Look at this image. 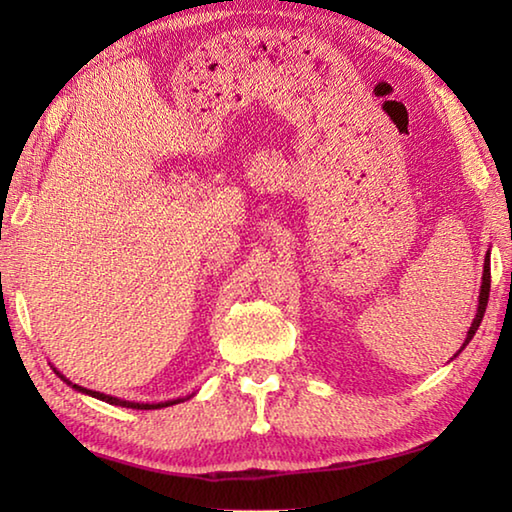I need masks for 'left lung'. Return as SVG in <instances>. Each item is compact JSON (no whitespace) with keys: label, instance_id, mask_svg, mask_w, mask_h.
Listing matches in <instances>:
<instances>
[{"label":"left lung","instance_id":"obj_1","mask_svg":"<svg viewBox=\"0 0 512 512\" xmlns=\"http://www.w3.org/2000/svg\"><path fill=\"white\" fill-rule=\"evenodd\" d=\"M488 298H490V250H488V253H485V262H483V277H481V291H479V305H476V316L472 320L470 329H467L463 348L472 341V336L476 334V329H479L481 320H483V314H485V307H488ZM461 350H458L454 357H458V354H461Z\"/></svg>","mask_w":512,"mask_h":512}]
</instances>
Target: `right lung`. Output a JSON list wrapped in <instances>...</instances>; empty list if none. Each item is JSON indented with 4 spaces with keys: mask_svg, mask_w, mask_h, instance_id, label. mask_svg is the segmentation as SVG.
<instances>
[{
    "mask_svg": "<svg viewBox=\"0 0 512 512\" xmlns=\"http://www.w3.org/2000/svg\"><path fill=\"white\" fill-rule=\"evenodd\" d=\"M54 368V366H51ZM54 372L56 375L65 381L67 386H72L74 391H79V393H83V395H90V397H97V400H101V402H108V404H115V406H124V409H140V411H151V409H164V406H173V404H178V402H185L183 397H178V400H169V402H158V404H149V402H128V400H119V397H112V395H106V393H99V391H90V388H83V386H79V384H72V381H69L65 375H60V372L54 368ZM192 397V395H189Z\"/></svg>",
    "mask_w": 512,
    "mask_h": 512,
    "instance_id": "obj_1",
    "label": "right lung"
}]
</instances>
